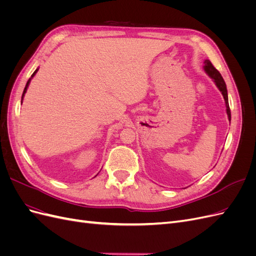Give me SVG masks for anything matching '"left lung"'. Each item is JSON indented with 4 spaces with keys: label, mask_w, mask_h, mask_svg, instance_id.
Here are the masks:
<instances>
[{
    "label": "left lung",
    "mask_w": 256,
    "mask_h": 256,
    "mask_svg": "<svg viewBox=\"0 0 256 256\" xmlns=\"http://www.w3.org/2000/svg\"><path fill=\"white\" fill-rule=\"evenodd\" d=\"M205 66L204 69L206 74L210 76V78L214 81L216 85L218 86V88L220 90V92H222V95L224 97V100H226V113L228 116V120H230V106H228V90H226V82H224L221 74L216 70V69L214 67V65L212 64L210 60H206L205 62Z\"/></svg>",
    "instance_id": "obj_1"
}]
</instances>
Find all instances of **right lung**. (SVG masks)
I'll return each mask as SVG.
<instances>
[{"label":"right lung","instance_id":"obj_1","mask_svg":"<svg viewBox=\"0 0 256 256\" xmlns=\"http://www.w3.org/2000/svg\"><path fill=\"white\" fill-rule=\"evenodd\" d=\"M37 70H38V69H36V70L34 72V74H32V76H30V78L28 79V81L26 82V88H24V90H23V94H22V99H23V96H24V94H26V88H28V84H30V79H32L33 78V76H35V74L37 72Z\"/></svg>","mask_w":256,"mask_h":256}]
</instances>
